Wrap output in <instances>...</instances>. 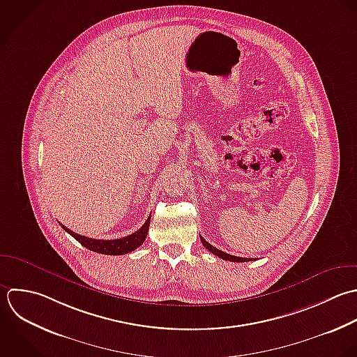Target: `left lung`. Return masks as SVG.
I'll return each mask as SVG.
<instances>
[{"label":"left lung","instance_id":"1","mask_svg":"<svg viewBox=\"0 0 357 357\" xmlns=\"http://www.w3.org/2000/svg\"><path fill=\"white\" fill-rule=\"evenodd\" d=\"M200 241H202V243H203V246L208 250V252H211L213 255H215V256H218L220 259H222V260H228V261H235V263H243V261H252L250 259H243V257H236V256H232V255H228V253H225V252H221V250H218L217 248H214L213 245H210L206 239H203L202 236H200Z\"/></svg>","mask_w":357,"mask_h":357}]
</instances>
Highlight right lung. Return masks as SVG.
I'll use <instances>...</instances> for the list:
<instances>
[{"instance_id":"right-lung-1","label":"right lung","mask_w":357,"mask_h":357,"mask_svg":"<svg viewBox=\"0 0 357 357\" xmlns=\"http://www.w3.org/2000/svg\"><path fill=\"white\" fill-rule=\"evenodd\" d=\"M151 217V215H150ZM150 217L147 218V221L143 224L142 228H139L135 234L121 238V239H114V241H102V239H93V238H87V236H82L79 234H75L73 231L68 229L66 227H63L61 224V227L69 234L72 235L82 246H84L86 249L100 253V255H108V256H119V255H126L129 252H133L135 249H137L139 246L143 245V242L146 241L147 232H149V227H150Z\"/></svg>"}]
</instances>
